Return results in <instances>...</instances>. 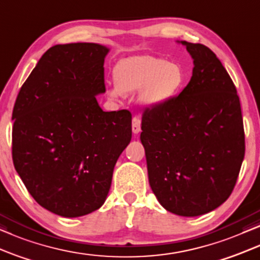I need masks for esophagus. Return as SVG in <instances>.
<instances>
[{
	"label": "esophagus",
	"instance_id": "esophagus-1",
	"mask_svg": "<svg viewBox=\"0 0 260 260\" xmlns=\"http://www.w3.org/2000/svg\"><path fill=\"white\" fill-rule=\"evenodd\" d=\"M132 131L134 134L140 133V131H141V122H140V119L138 116H134L132 120Z\"/></svg>",
	"mask_w": 260,
	"mask_h": 260
}]
</instances>
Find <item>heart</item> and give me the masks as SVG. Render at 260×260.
I'll return each instance as SVG.
<instances>
[{
	"label": "heart",
	"instance_id": "b5f03b06",
	"mask_svg": "<svg viewBox=\"0 0 260 260\" xmlns=\"http://www.w3.org/2000/svg\"><path fill=\"white\" fill-rule=\"evenodd\" d=\"M113 76L116 89L107 90L110 99L140 91V101L146 107H159L170 101L185 81L178 64L148 54L124 58L114 68Z\"/></svg>",
	"mask_w": 260,
	"mask_h": 260
}]
</instances>
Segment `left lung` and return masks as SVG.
Wrapping results in <instances>:
<instances>
[{
    "mask_svg": "<svg viewBox=\"0 0 260 260\" xmlns=\"http://www.w3.org/2000/svg\"><path fill=\"white\" fill-rule=\"evenodd\" d=\"M193 59L188 85L164 105L145 109L140 140L148 182L159 203L179 216H199L233 191L245 155L237 89L216 54L178 41Z\"/></svg>",
    "mask_w": 260,
    "mask_h": 260,
    "instance_id": "left-lung-1",
    "label": "left lung"
}]
</instances>
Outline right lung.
Returning <instances> with one entry per match:
<instances>
[{"label":"right lung","instance_id":"1","mask_svg":"<svg viewBox=\"0 0 260 260\" xmlns=\"http://www.w3.org/2000/svg\"><path fill=\"white\" fill-rule=\"evenodd\" d=\"M109 48L94 43L55 45L23 83L13 109V162L41 207L78 217L108 195L114 166L132 139V114L103 112Z\"/></svg>","mask_w":260,"mask_h":260}]
</instances>
